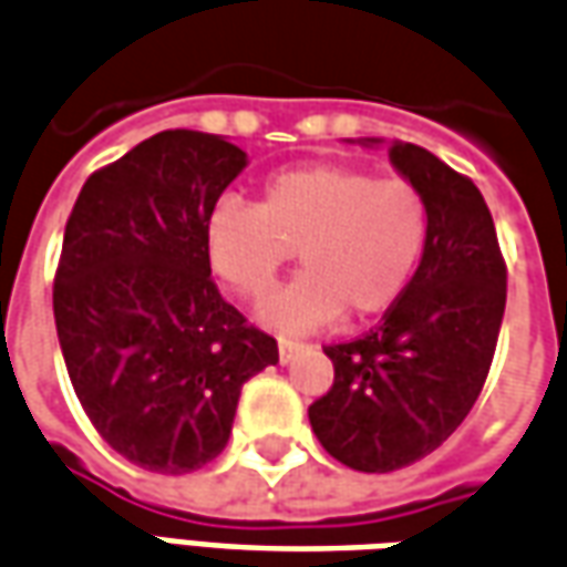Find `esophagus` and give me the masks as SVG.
Masks as SVG:
<instances>
[{
    "mask_svg": "<svg viewBox=\"0 0 567 567\" xmlns=\"http://www.w3.org/2000/svg\"><path fill=\"white\" fill-rule=\"evenodd\" d=\"M297 352H300V343H297V340L279 338V362H282V365H288V362L295 359Z\"/></svg>",
    "mask_w": 567,
    "mask_h": 567,
    "instance_id": "obj_1",
    "label": "esophagus"
}]
</instances>
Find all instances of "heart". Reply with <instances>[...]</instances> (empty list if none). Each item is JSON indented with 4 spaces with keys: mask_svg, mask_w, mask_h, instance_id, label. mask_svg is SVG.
Instances as JSON below:
<instances>
[{
    "mask_svg": "<svg viewBox=\"0 0 567 567\" xmlns=\"http://www.w3.org/2000/svg\"><path fill=\"white\" fill-rule=\"evenodd\" d=\"M430 239V205L405 177L347 165H300L264 181L257 205L220 199L205 220L212 270L260 300L288 260L303 272L260 307L272 328L303 331L374 319L405 295Z\"/></svg>",
    "mask_w": 567,
    "mask_h": 567,
    "instance_id": "heart-1",
    "label": "heart"
}]
</instances>
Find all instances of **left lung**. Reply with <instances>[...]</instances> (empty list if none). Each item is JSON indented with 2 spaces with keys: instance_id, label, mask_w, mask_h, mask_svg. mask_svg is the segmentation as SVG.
<instances>
[{
  "instance_id": "8db88e82",
  "label": "left lung",
  "mask_w": 567,
  "mask_h": 567,
  "mask_svg": "<svg viewBox=\"0 0 567 567\" xmlns=\"http://www.w3.org/2000/svg\"><path fill=\"white\" fill-rule=\"evenodd\" d=\"M390 159L430 205L421 267L378 328L324 347L334 383L310 405L322 449L359 473L402 470L461 426L506 307V264L476 184L417 144H393Z\"/></svg>"
}]
</instances>
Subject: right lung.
<instances>
[{"label": "right lung", "instance_id": "add662e5", "mask_svg": "<svg viewBox=\"0 0 567 567\" xmlns=\"http://www.w3.org/2000/svg\"><path fill=\"white\" fill-rule=\"evenodd\" d=\"M245 168L217 134L172 128L91 174L63 229L54 324L94 430L181 476L227 449L248 378L279 362L212 279L205 220Z\"/></svg>", "mask_w": 567, "mask_h": 567}]
</instances>
